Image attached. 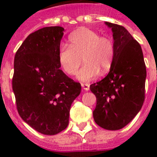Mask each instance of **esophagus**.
<instances>
[{
	"label": "esophagus",
	"mask_w": 157,
	"mask_h": 157,
	"mask_svg": "<svg viewBox=\"0 0 157 157\" xmlns=\"http://www.w3.org/2000/svg\"><path fill=\"white\" fill-rule=\"evenodd\" d=\"M81 86H82V89L84 91H88L89 89H90V85L88 83H81Z\"/></svg>",
	"instance_id": "obj_1"
}]
</instances>
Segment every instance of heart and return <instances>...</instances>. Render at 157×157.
Listing matches in <instances>:
<instances>
[{"instance_id": "b5f03b06", "label": "heart", "mask_w": 157, "mask_h": 157, "mask_svg": "<svg viewBox=\"0 0 157 157\" xmlns=\"http://www.w3.org/2000/svg\"><path fill=\"white\" fill-rule=\"evenodd\" d=\"M69 42L70 46L61 45L58 53L60 65L67 75H75L82 60L84 66L78 74L82 81H90L100 74L109 72L115 58V44L111 37L80 27L71 34Z\"/></svg>"}]
</instances>
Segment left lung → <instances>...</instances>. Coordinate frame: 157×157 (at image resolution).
<instances>
[{"mask_svg": "<svg viewBox=\"0 0 157 157\" xmlns=\"http://www.w3.org/2000/svg\"><path fill=\"white\" fill-rule=\"evenodd\" d=\"M112 28L115 58L105 78L90 86L96 97L93 117L104 129L120 130L141 109L145 100L147 71L142 48L125 27L105 22Z\"/></svg>", "mask_w": 157, "mask_h": 157, "instance_id": "left-lung-1", "label": "left lung"}]
</instances>
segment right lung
<instances>
[{"label":"right lung","instance_id":"1","mask_svg":"<svg viewBox=\"0 0 157 157\" xmlns=\"http://www.w3.org/2000/svg\"><path fill=\"white\" fill-rule=\"evenodd\" d=\"M61 27H47L30 34L16 52L12 86L18 114L44 135H56L69 124L71 104L81 84L60 70Z\"/></svg>","mask_w":157,"mask_h":157}]
</instances>
